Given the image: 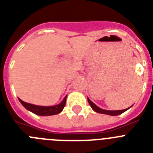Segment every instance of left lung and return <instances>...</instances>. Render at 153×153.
Instances as JSON below:
<instances>
[{
	"mask_svg": "<svg viewBox=\"0 0 153 153\" xmlns=\"http://www.w3.org/2000/svg\"><path fill=\"white\" fill-rule=\"evenodd\" d=\"M87 100H88L89 104H90L91 108L94 110V111L97 112V113H98L109 115V116H118V115L122 114L123 113H124V112H126V110H128V109H129V108H131V106H131L130 107L127 108V109H122V110H106V109H101V108H100L99 106H97L95 103H93V102L90 100L88 97H87Z\"/></svg>",
	"mask_w": 153,
	"mask_h": 153,
	"instance_id": "obj_1",
	"label": "left lung"
}]
</instances>
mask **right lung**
Segmentation results:
<instances>
[{
  "mask_svg": "<svg viewBox=\"0 0 153 153\" xmlns=\"http://www.w3.org/2000/svg\"><path fill=\"white\" fill-rule=\"evenodd\" d=\"M19 101L21 102V103L24 106V108H26L27 110L32 112L33 113L38 116H42V117H47V116H52V115H56L58 113H61L62 110L64 108L65 105H66V100H67V96L63 98V100L57 105L55 106H36V105H33V104L28 103V102H25L23 100H21V99L18 98Z\"/></svg>",
  "mask_w": 153,
  "mask_h": 153,
  "instance_id": "obj_1",
  "label": "right lung"
}]
</instances>
